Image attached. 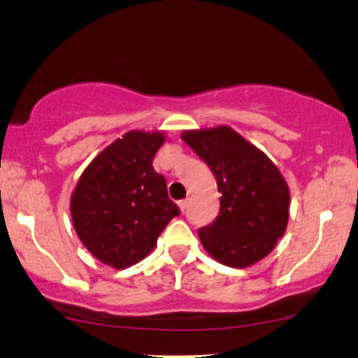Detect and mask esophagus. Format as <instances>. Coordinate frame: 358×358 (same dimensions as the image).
Masks as SVG:
<instances>
[{
  "mask_svg": "<svg viewBox=\"0 0 358 358\" xmlns=\"http://www.w3.org/2000/svg\"><path fill=\"white\" fill-rule=\"evenodd\" d=\"M178 206H180V210H182V211L185 213V210H187V208H188V198H187V200L178 201Z\"/></svg>",
  "mask_w": 358,
  "mask_h": 358,
  "instance_id": "esophagus-1",
  "label": "esophagus"
}]
</instances>
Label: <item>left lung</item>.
<instances>
[{
  "label": "left lung",
  "instance_id": "1",
  "mask_svg": "<svg viewBox=\"0 0 358 358\" xmlns=\"http://www.w3.org/2000/svg\"><path fill=\"white\" fill-rule=\"evenodd\" d=\"M182 138L210 166L218 183L220 213L198 229L203 248L229 268H248L282 238L289 187L273 162L231 127L187 130Z\"/></svg>",
  "mask_w": 358,
  "mask_h": 358
}]
</instances>
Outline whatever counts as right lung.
I'll return each mask as SVG.
<instances>
[{"instance_id":"right-lung-1","label":"right lung","mask_w":358,"mask_h":358,"mask_svg":"<svg viewBox=\"0 0 358 358\" xmlns=\"http://www.w3.org/2000/svg\"><path fill=\"white\" fill-rule=\"evenodd\" d=\"M162 132L132 130L90 162L71 196L74 229L90 255L125 269L142 261L165 226L180 215L164 175L152 162Z\"/></svg>"}]
</instances>
